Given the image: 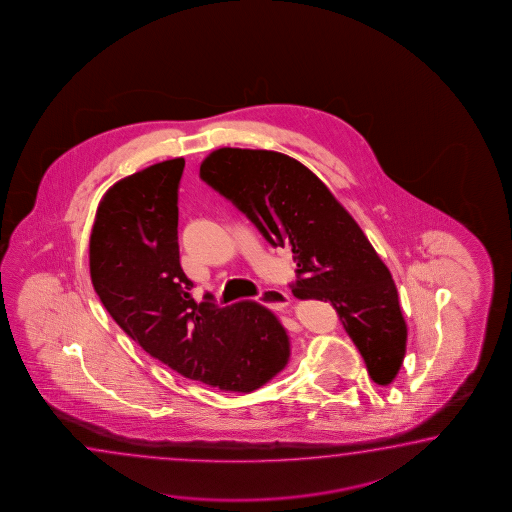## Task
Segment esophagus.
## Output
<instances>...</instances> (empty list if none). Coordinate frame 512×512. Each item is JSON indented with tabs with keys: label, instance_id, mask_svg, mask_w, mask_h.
<instances>
[{
	"label": "esophagus",
	"instance_id": "1",
	"mask_svg": "<svg viewBox=\"0 0 512 512\" xmlns=\"http://www.w3.org/2000/svg\"><path fill=\"white\" fill-rule=\"evenodd\" d=\"M256 301L261 303L263 307H269V309H274V311H281V309H285L291 303V298L285 292L278 291V289H265Z\"/></svg>",
	"mask_w": 512,
	"mask_h": 512
}]
</instances>
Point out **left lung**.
<instances>
[{"label":"left lung","instance_id":"obj_1","mask_svg":"<svg viewBox=\"0 0 512 512\" xmlns=\"http://www.w3.org/2000/svg\"><path fill=\"white\" fill-rule=\"evenodd\" d=\"M201 180L236 205L272 247H291L292 294L331 303L378 385L400 371L407 325L391 271L327 185L287 154L223 147Z\"/></svg>","mask_w":512,"mask_h":512}]
</instances>
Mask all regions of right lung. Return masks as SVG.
Returning a JSON list of instances; mask_svg holds the SVG:
<instances>
[{"mask_svg":"<svg viewBox=\"0 0 512 512\" xmlns=\"http://www.w3.org/2000/svg\"><path fill=\"white\" fill-rule=\"evenodd\" d=\"M183 167V158L161 161L105 192L89 243L92 285L112 320L172 371L220 391H256L287 365L289 336L256 301L192 298L178 247Z\"/></svg>","mask_w":512,"mask_h":512,"instance_id":"right-lung-1","label":"right lung"}]
</instances>
